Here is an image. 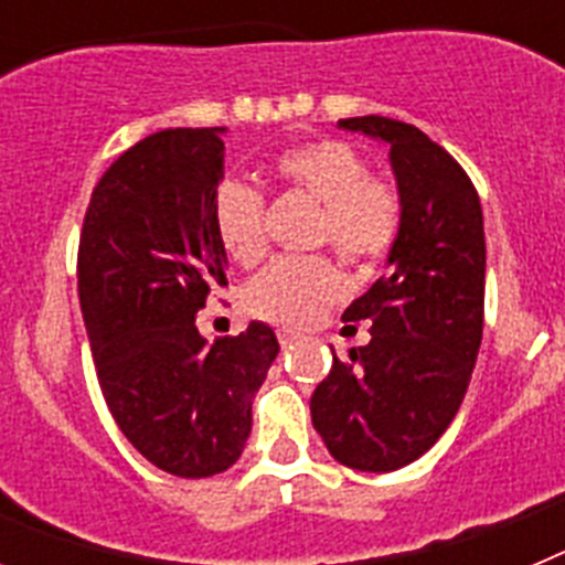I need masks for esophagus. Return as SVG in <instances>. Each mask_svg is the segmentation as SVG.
Wrapping results in <instances>:
<instances>
[{
    "label": "esophagus",
    "instance_id": "obj_1",
    "mask_svg": "<svg viewBox=\"0 0 565 565\" xmlns=\"http://www.w3.org/2000/svg\"><path fill=\"white\" fill-rule=\"evenodd\" d=\"M277 339H279V344H282V348L288 351V348H294V344H297L302 337H299L297 331H288V328H282V331H277Z\"/></svg>",
    "mask_w": 565,
    "mask_h": 565
}]
</instances>
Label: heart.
Here are the masks:
<instances>
[{"label": "heart", "mask_w": 565, "mask_h": 565, "mask_svg": "<svg viewBox=\"0 0 565 565\" xmlns=\"http://www.w3.org/2000/svg\"><path fill=\"white\" fill-rule=\"evenodd\" d=\"M279 183L322 203L313 243L333 246L342 259L367 268L387 257L402 228V194L371 174L364 154L339 138H311L271 161ZM214 234L239 266H257L268 252L266 201L243 181H226L212 203ZM348 282L326 254L279 257L248 282L243 302L271 326L308 328L339 306Z\"/></svg>", "instance_id": "obj_1"}]
</instances>
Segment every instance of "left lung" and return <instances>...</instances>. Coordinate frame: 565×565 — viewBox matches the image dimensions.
<instances>
[{
  "label": "left lung",
  "mask_w": 565,
  "mask_h": 565,
  "mask_svg": "<svg viewBox=\"0 0 565 565\" xmlns=\"http://www.w3.org/2000/svg\"><path fill=\"white\" fill-rule=\"evenodd\" d=\"M339 127L391 147L402 228L387 271L344 311L371 322V342L333 353L311 396V422L339 463L393 472L450 427L483 331V214L461 163L413 124L382 115Z\"/></svg>",
  "instance_id": "obj_1"
}]
</instances>
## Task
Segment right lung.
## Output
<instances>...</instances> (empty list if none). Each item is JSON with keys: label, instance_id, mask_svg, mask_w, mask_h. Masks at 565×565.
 I'll list each match as a JSON object with an SVG mask.
<instances>
[{"label": "right lung", "instance_id": "add662e5", "mask_svg": "<svg viewBox=\"0 0 565 565\" xmlns=\"http://www.w3.org/2000/svg\"><path fill=\"white\" fill-rule=\"evenodd\" d=\"M221 132L161 129L118 154L78 237V299L104 402L135 450L178 478L237 461L279 353L263 322L214 342L194 326L228 286L212 223Z\"/></svg>", "mask_w": 565, "mask_h": 565}]
</instances>
